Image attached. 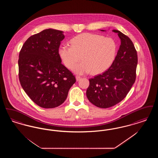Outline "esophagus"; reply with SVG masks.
<instances>
[{"label": "esophagus", "mask_w": 158, "mask_h": 158, "mask_svg": "<svg viewBox=\"0 0 158 158\" xmlns=\"http://www.w3.org/2000/svg\"><path fill=\"white\" fill-rule=\"evenodd\" d=\"M76 79L77 81H79L81 79V77L79 76H76Z\"/></svg>", "instance_id": "1"}]
</instances>
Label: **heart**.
I'll return each instance as SVG.
<instances>
[{
    "label": "heart",
    "mask_w": 158,
    "mask_h": 158,
    "mask_svg": "<svg viewBox=\"0 0 158 158\" xmlns=\"http://www.w3.org/2000/svg\"><path fill=\"white\" fill-rule=\"evenodd\" d=\"M71 46L63 44L59 47V55L64 64L78 74L91 72L93 75L101 74L113 64L115 58L117 46L111 38L83 33L72 39Z\"/></svg>",
    "instance_id": "1"
}]
</instances>
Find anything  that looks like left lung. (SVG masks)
Here are the masks:
<instances>
[{"instance_id": "8db88e82", "label": "left lung", "mask_w": 158, "mask_h": 158, "mask_svg": "<svg viewBox=\"0 0 158 158\" xmlns=\"http://www.w3.org/2000/svg\"><path fill=\"white\" fill-rule=\"evenodd\" d=\"M104 31V30H101ZM121 40V44L107 70L89 79L86 97L99 108H106L119 103L126 97L135 82L137 54L135 45L127 35L114 30Z\"/></svg>"}]
</instances>
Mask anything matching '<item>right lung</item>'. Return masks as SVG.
I'll use <instances>...</instances> for the list:
<instances>
[{
    "label": "right lung",
    "mask_w": 158,
    "mask_h": 158,
    "mask_svg": "<svg viewBox=\"0 0 158 158\" xmlns=\"http://www.w3.org/2000/svg\"><path fill=\"white\" fill-rule=\"evenodd\" d=\"M63 32L47 29L28 38L19 52V79L23 89L37 105L53 108L62 104L76 82L59 55Z\"/></svg>",
    "instance_id": "add662e5"
}]
</instances>
